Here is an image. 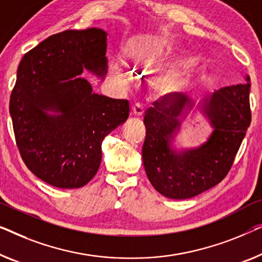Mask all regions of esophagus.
Returning a JSON list of instances; mask_svg holds the SVG:
<instances>
[{"label":"esophagus","instance_id":"34e87169","mask_svg":"<svg viewBox=\"0 0 262 262\" xmlns=\"http://www.w3.org/2000/svg\"><path fill=\"white\" fill-rule=\"evenodd\" d=\"M131 113H132V116L140 118V117L144 116V107L140 104H136L135 106H132Z\"/></svg>","mask_w":262,"mask_h":262}]
</instances>
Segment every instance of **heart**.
Here are the masks:
<instances>
[{"mask_svg":"<svg viewBox=\"0 0 262 262\" xmlns=\"http://www.w3.org/2000/svg\"><path fill=\"white\" fill-rule=\"evenodd\" d=\"M170 51H171V43L168 40H152L140 43L132 52L131 67L143 71L154 70ZM117 74L120 77L119 71H117ZM178 84L180 82L177 75L170 74L158 79L156 81V89L159 92H171L177 89Z\"/></svg>","mask_w":262,"mask_h":262,"instance_id":"heart-1","label":"heart"}]
</instances>
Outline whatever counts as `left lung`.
<instances>
[{"label": "left lung", "instance_id": "left-lung-1", "mask_svg": "<svg viewBox=\"0 0 262 262\" xmlns=\"http://www.w3.org/2000/svg\"><path fill=\"white\" fill-rule=\"evenodd\" d=\"M251 82L227 86L203 100L214 131L207 143L176 154L171 149L180 126L178 117L192 103L183 94L168 93L146 110L143 163L154 188L173 200L190 199L215 187L227 176L251 125Z\"/></svg>", "mask_w": 262, "mask_h": 262}]
</instances>
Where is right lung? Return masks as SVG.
Segmentation results:
<instances>
[{
	"label": "right lung",
	"mask_w": 262,
	"mask_h": 262,
	"mask_svg": "<svg viewBox=\"0 0 262 262\" xmlns=\"http://www.w3.org/2000/svg\"><path fill=\"white\" fill-rule=\"evenodd\" d=\"M107 33L65 30L30 49L17 68L9 112L25 164L56 188H80L99 169L103 139L127 119L126 99L93 93L87 70L103 77ZM47 111L59 112L51 116Z\"/></svg>",
	"instance_id": "right-lung-1"
}]
</instances>
